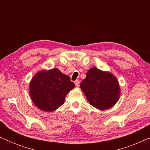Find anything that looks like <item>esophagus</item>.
<instances>
[{
  "instance_id": "obj_1",
  "label": "esophagus",
  "mask_w": 150,
  "mask_h": 150,
  "mask_svg": "<svg viewBox=\"0 0 150 150\" xmlns=\"http://www.w3.org/2000/svg\"><path fill=\"white\" fill-rule=\"evenodd\" d=\"M74 83H75V85L76 86V87H79V84H80V81H79V80H76V81L74 82Z\"/></svg>"
}]
</instances>
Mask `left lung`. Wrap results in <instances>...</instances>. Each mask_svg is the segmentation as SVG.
<instances>
[{
    "label": "left lung",
    "instance_id": "8db88e82",
    "mask_svg": "<svg viewBox=\"0 0 150 150\" xmlns=\"http://www.w3.org/2000/svg\"><path fill=\"white\" fill-rule=\"evenodd\" d=\"M81 89L89 104L99 110L112 107L120 98V84L115 76L95 67L87 71Z\"/></svg>",
    "mask_w": 150,
    "mask_h": 150
}]
</instances>
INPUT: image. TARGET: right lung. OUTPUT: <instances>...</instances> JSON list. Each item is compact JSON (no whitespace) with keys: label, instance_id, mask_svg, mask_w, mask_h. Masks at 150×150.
<instances>
[{"label":"right lung","instance_id":"obj_1","mask_svg":"<svg viewBox=\"0 0 150 150\" xmlns=\"http://www.w3.org/2000/svg\"><path fill=\"white\" fill-rule=\"evenodd\" d=\"M74 87L68 76L53 68L38 71L30 81L28 90L35 105L40 110L50 112L64 104L67 94Z\"/></svg>","mask_w":150,"mask_h":150}]
</instances>
